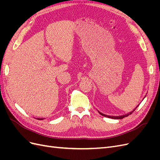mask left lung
<instances>
[{"instance_id":"8db88e82","label":"left lung","mask_w":160,"mask_h":160,"mask_svg":"<svg viewBox=\"0 0 160 160\" xmlns=\"http://www.w3.org/2000/svg\"><path fill=\"white\" fill-rule=\"evenodd\" d=\"M137 107V108H138ZM136 108H135L133 111H132V112H130L129 113H128V114H126V115H123V116H118V117H113V116H109V115H104V114H103V113H100V112H99L101 115H103V116H105V117H107V118H112V119H123V118H124L125 117H128V115H131L132 114L133 111L136 109Z\"/></svg>"}]
</instances>
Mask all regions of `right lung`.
Listing matches in <instances>:
<instances>
[{"mask_svg":"<svg viewBox=\"0 0 160 160\" xmlns=\"http://www.w3.org/2000/svg\"><path fill=\"white\" fill-rule=\"evenodd\" d=\"M37 119H39V120H42L43 119H42V118H37Z\"/></svg>","mask_w":160,"mask_h":160,"instance_id":"1","label":"right lung"}]
</instances>
